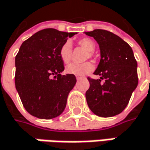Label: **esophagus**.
<instances>
[{"instance_id": "esophagus-1", "label": "esophagus", "mask_w": 150, "mask_h": 150, "mask_svg": "<svg viewBox=\"0 0 150 150\" xmlns=\"http://www.w3.org/2000/svg\"><path fill=\"white\" fill-rule=\"evenodd\" d=\"M75 77H76V79H77V80H80L82 76H81V75H75Z\"/></svg>"}]
</instances>
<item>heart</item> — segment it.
Masks as SVG:
<instances>
[{
  "instance_id": "b5f03b06",
  "label": "heart",
  "mask_w": 150,
  "mask_h": 150,
  "mask_svg": "<svg viewBox=\"0 0 150 150\" xmlns=\"http://www.w3.org/2000/svg\"><path fill=\"white\" fill-rule=\"evenodd\" d=\"M82 47L89 51L88 54L86 55V57H92L93 55V51L95 49V43L93 40L89 38H84L79 40L78 42ZM59 55L61 59L64 63H69L71 58H72V46L70 42L66 41L60 48L59 51ZM93 69V65L90 62H85L82 64H77V63H72L69 64L66 66V72L68 74L75 75H83L90 73Z\"/></svg>"
}]
</instances>
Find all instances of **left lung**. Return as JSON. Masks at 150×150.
<instances>
[{
  "mask_svg": "<svg viewBox=\"0 0 150 150\" xmlns=\"http://www.w3.org/2000/svg\"><path fill=\"white\" fill-rule=\"evenodd\" d=\"M93 37L100 49V62L94 75L88 77L90 87L86 93L89 109L101 117L119 115L127 106L138 83L136 59L132 47L118 35L104 30L86 32ZM102 79L105 82L101 83Z\"/></svg>",
  "mask_w": 150,
  "mask_h": 150,
  "instance_id": "left-lung-1",
  "label": "left lung"
}]
</instances>
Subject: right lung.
Masks as SVG:
<instances>
[{
    "label": "right lung",
    "mask_w": 150,
    "mask_h": 150,
    "mask_svg": "<svg viewBox=\"0 0 150 150\" xmlns=\"http://www.w3.org/2000/svg\"><path fill=\"white\" fill-rule=\"evenodd\" d=\"M76 34L45 29L22 43L15 57V86L31 115L49 120L64 112L76 78L71 74L61 75L64 66L59 51Z\"/></svg>",
    "instance_id": "1"
}]
</instances>
